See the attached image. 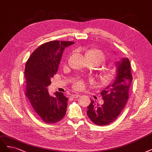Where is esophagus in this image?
<instances>
[{
	"label": "esophagus",
	"mask_w": 152,
	"mask_h": 152,
	"mask_svg": "<svg viewBox=\"0 0 152 152\" xmlns=\"http://www.w3.org/2000/svg\"><path fill=\"white\" fill-rule=\"evenodd\" d=\"M80 96V94H72L71 96L73 98H77V97H79Z\"/></svg>",
	"instance_id": "1"
}]
</instances>
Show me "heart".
Listing matches in <instances>:
<instances>
[{
	"label": "heart",
	"mask_w": 152,
	"mask_h": 152,
	"mask_svg": "<svg viewBox=\"0 0 152 152\" xmlns=\"http://www.w3.org/2000/svg\"><path fill=\"white\" fill-rule=\"evenodd\" d=\"M86 56L88 59L89 60V61L96 60L99 63V65L104 64L106 60V55L102 51L96 49H92L87 51L86 53ZM114 74V69H107L102 72L101 78L103 82L108 83L112 80ZM74 87L75 89H81V88L84 87V82L82 80H78L75 83Z\"/></svg>",
	"instance_id": "obj_1"
}]
</instances>
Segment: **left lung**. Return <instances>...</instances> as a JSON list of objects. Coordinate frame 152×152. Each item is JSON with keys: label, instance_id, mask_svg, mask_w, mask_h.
<instances>
[{"label": "left lung", "instance_id": "left-lung-1", "mask_svg": "<svg viewBox=\"0 0 152 152\" xmlns=\"http://www.w3.org/2000/svg\"><path fill=\"white\" fill-rule=\"evenodd\" d=\"M116 74L111 84L101 92L104 100L102 105L91 100L87 106V114L98 126H105L116 119L128 99V93L133 80L131 65L128 58H123L115 64Z\"/></svg>", "mask_w": 152, "mask_h": 152}]
</instances>
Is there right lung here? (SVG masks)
<instances>
[{"label":"right lung","instance_id":"obj_1","mask_svg":"<svg viewBox=\"0 0 152 152\" xmlns=\"http://www.w3.org/2000/svg\"><path fill=\"white\" fill-rule=\"evenodd\" d=\"M72 41H52L39 46L26 62V96L31 106L45 123L53 124L64 118L69 98L63 92H56L51 96L48 87L58 70L63 52Z\"/></svg>","mask_w":152,"mask_h":152}]
</instances>
